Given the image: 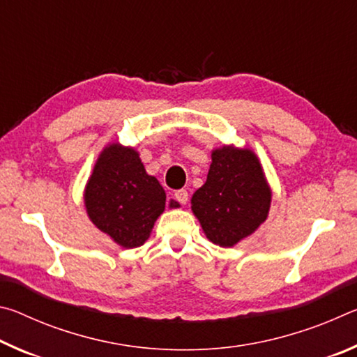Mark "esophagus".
I'll use <instances>...</instances> for the list:
<instances>
[{
    "instance_id": "obj_1",
    "label": "esophagus",
    "mask_w": 357,
    "mask_h": 357,
    "mask_svg": "<svg viewBox=\"0 0 357 357\" xmlns=\"http://www.w3.org/2000/svg\"><path fill=\"white\" fill-rule=\"evenodd\" d=\"M174 198L181 203V204H185L187 202H189V193H187V190L181 189L178 192H174Z\"/></svg>"
}]
</instances>
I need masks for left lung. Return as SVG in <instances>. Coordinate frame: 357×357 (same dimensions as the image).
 Wrapping results in <instances>:
<instances>
[{
    "mask_svg": "<svg viewBox=\"0 0 357 357\" xmlns=\"http://www.w3.org/2000/svg\"><path fill=\"white\" fill-rule=\"evenodd\" d=\"M211 159L206 183L192 195V213L211 243L233 247L268 219L273 190L252 149L223 144Z\"/></svg>",
    "mask_w": 357,
    "mask_h": 357,
    "instance_id": "1",
    "label": "left lung"
}]
</instances>
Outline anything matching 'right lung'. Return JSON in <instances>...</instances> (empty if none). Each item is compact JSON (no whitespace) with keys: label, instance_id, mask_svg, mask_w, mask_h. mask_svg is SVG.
Wrapping results in <instances>:
<instances>
[{"label":"right lung","instance_id":"right-lung-1","mask_svg":"<svg viewBox=\"0 0 357 357\" xmlns=\"http://www.w3.org/2000/svg\"><path fill=\"white\" fill-rule=\"evenodd\" d=\"M86 214L113 243L134 249L149 238L155 220L165 211V190L146 173L140 154L114 142L100 151L84 185ZM179 203L170 202V208Z\"/></svg>","mask_w":357,"mask_h":357}]
</instances>
